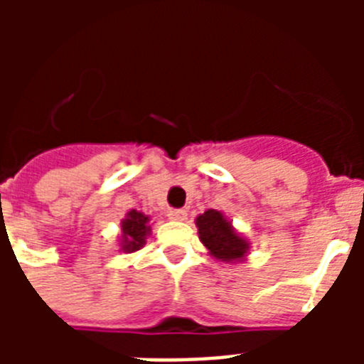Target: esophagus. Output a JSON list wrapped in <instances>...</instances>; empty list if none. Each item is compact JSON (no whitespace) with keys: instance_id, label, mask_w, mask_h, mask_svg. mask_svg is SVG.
Instances as JSON below:
<instances>
[{"instance_id":"obj_1","label":"esophagus","mask_w":364,"mask_h":364,"mask_svg":"<svg viewBox=\"0 0 364 364\" xmlns=\"http://www.w3.org/2000/svg\"><path fill=\"white\" fill-rule=\"evenodd\" d=\"M167 217L171 218V220H186V218H188V211L186 210H169Z\"/></svg>"}]
</instances>
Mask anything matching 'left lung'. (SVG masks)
I'll return each mask as SVG.
<instances>
[{
	"label": "left lung",
	"instance_id": "left-lung-1",
	"mask_svg": "<svg viewBox=\"0 0 364 364\" xmlns=\"http://www.w3.org/2000/svg\"><path fill=\"white\" fill-rule=\"evenodd\" d=\"M195 224L198 228V239L213 259L230 262V264L246 259L250 252V242L235 230L233 224L222 211H204L198 215Z\"/></svg>",
	"mask_w": 364,
	"mask_h": 364
}]
</instances>
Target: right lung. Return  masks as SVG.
Masks as SVG:
<instances>
[{"label": "right lung", "mask_w": 364, "mask_h": 364, "mask_svg": "<svg viewBox=\"0 0 364 364\" xmlns=\"http://www.w3.org/2000/svg\"><path fill=\"white\" fill-rule=\"evenodd\" d=\"M149 233V215H144L142 211L136 210L127 211L125 218L122 220L120 250L125 253L138 252L140 247H144Z\"/></svg>", "instance_id": "add662e5"}]
</instances>
